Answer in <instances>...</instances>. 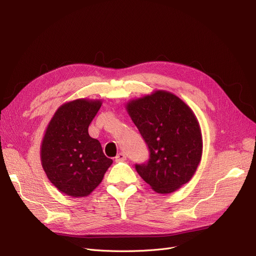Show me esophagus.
<instances>
[{"label": "esophagus", "mask_w": 256, "mask_h": 256, "mask_svg": "<svg viewBox=\"0 0 256 256\" xmlns=\"http://www.w3.org/2000/svg\"><path fill=\"white\" fill-rule=\"evenodd\" d=\"M126 159V155L124 153H119V154L116 156V158H115V160H116L117 162H124Z\"/></svg>", "instance_id": "obj_1"}]
</instances>
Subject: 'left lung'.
I'll return each instance as SVG.
<instances>
[{"label":"left lung","mask_w":256,"mask_h":256,"mask_svg":"<svg viewBox=\"0 0 256 256\" xmlns=\"http://www.w3.org/2000/svg\"><path fill=\"white\" fill-rule=\"evenodd\" d=\"M150 150L138 174L159 194L177 191L191 180L202 156L200 122L188 104L168 90H156L126 104Z\"/></svg>","instance_id":"8db88e82"}]
</instances>
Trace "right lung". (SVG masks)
I'll list each match as a JSON object with an SVG mask.
<instances>
[{"mask_svg":"<svg viewBox=\"0 0 256 256\" xmlns=\"http://www.w3.org/2000/svg\"><path fill=\"white\" fill-rule=\"evenodd\" d=\"M101 99L79 98L60 106L44 132L41 164L50 182L70 197H86L102 182L112 160L103 154L88 126Z\"/></svg>","mask_w":256,"mask_h":256,"instance_id":"obj_1","label":"right lung"}]
</instances>
